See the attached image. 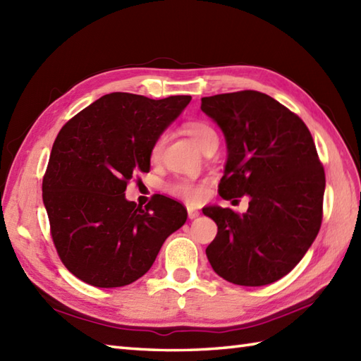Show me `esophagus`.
<instances>
[{"label":"esophagus","mask_w":361,"mask_h":361,"mask_svg":"<svg viewBox=\"0 0 361 361\" xmlns=\"http://www.w3.org/2000/svg\"><path fill=\"white\" fill-rule=\"evenodd\" d=\"M188 216H189L190 220H192V219H197L198 216H200V212H198L195 208H190V206H189V208H188Z\"/></svg>","instance_id":"obj_1"}]
</instances>
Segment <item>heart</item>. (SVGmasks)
<instances>
[{"label": "heart", "instance_id": "heart-1", "mask_svg": "<svg viewBox=\"0 0 361 361\" xmlns=\"http://www.w3.org/2000/svg\"><path fill=\"white\" fill-rule=\"evenodd\" d=\"M185 132L190 137H192L194 142L202 150H204L212 142H219V136H217L216 128L204 121H189L185 126ZM161 145H163V137H158V140L152 145V150H150L152 158H157L159 155ZM167 189L172 195L185 198V200L192 202V203L200 202L204 195V185L192 181V180H188V178H181V180H176L173 183H171Z\"/></svg>", "mask_w": 361, "mask_h": 361}]
</instances>
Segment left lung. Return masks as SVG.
Listing matches in <instances>:
<instances>
[{
  "label": "left lung",
  "mask_w": 361,
  "mask_h": 361,
  "mask_svg": "<svg viewBox=\"0 0 361 361\" xmlns=\"http://www.w3.org/2000/svg\"><path fill=\"white\" fill-rule=\"evenodd\" d=\"M202 111L226 141L220 197L250 198L245 214L204 206L219 228L206 256L237 286L276 282L304 257L323 220L326 176L313 137L301 118L259 91L202 97Z\"/></svg>",
  "instance_id": "8db88e82"
}]
</instances>
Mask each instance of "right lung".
<instances>
[{
    "mask_svg": "<svg viewBox=\"0 0 361 361\" xmlns=\"http://www.w3.org/2000/svg\"><path fill=\"white\" fill-rule=\"evenodd\" d=\"M190 96L110 93L75 114L54 141L43 203L63 265L99 288L124 287L150 270L164 240L188 219L181 203L153 195L145 209L126 198L136 172Z\"/></svg>",
    "mask_w": 361,
    "mask_h": 361,
    "instance_id": "add662e5",
    "label": "right lung"
}]
</instances>
